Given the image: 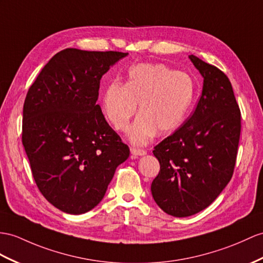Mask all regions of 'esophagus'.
Here are the masks:
<instances>
[{
	"label": "esophagus",
	"instance_id": "1",
	"mask_svg": "<svg viewBox=\"0 0 263 263\" xmlns=\"http://www.w3.org/2000/svg\"><path fill=\"white\" fill-rule=\"evenodd\" d=\"M130 152H132V155L134 157L136 156H144L147 154V152L145 149H142V148H130Z\"/></svg>",
	"mask_w": 263,
	"mask_h": 263
}]
</instances>
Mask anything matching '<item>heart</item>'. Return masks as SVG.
<instances>
[{"label": "heart", "mask_w": 263, "mask_h": 263, "mask_svg": "<svg viewBox=\"0 0 263 263\" xmlns=\"http://www.w3.org/2000/svg\"><path fill=\"white\" fill-rule=\"evenodd\" d=\"M194 99L191 77L162 63H138L128 71L126 83L114 81L106 87L101 109L115 129L125 130L130 118L139 116L128 132L135 145H145L157 130L166 134L176 130L183 123Z\"/></svg>", "instance_id": "b5f03b06"}]
</instances>
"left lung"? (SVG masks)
I'll list each match as a JSON object with an SVG mask.
<instances>
[{"instance_id": "left-lung-1", "label": "left lung", "mask_w": 263, "mask_h": 263, "mask_svg": "<svg viewBox=\"0 0 263 263\" xmlns=\"http://www.w3.org/2000/svg\"><path fill=\"white\" fill-rule=\"evenodd\" d=\"M190 59L204 79L201 97L186 121L153 151L161 170L152 195L176 217L206 209L227 186L241 133V111L227 74L193 54Z\"/></svg>"}]
</instances>
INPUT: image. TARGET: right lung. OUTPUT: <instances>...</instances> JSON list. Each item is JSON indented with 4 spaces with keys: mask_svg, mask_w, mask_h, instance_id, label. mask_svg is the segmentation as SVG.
Masks as SVG:
<instances>
[{
    "mask_svg": "<svg viewBox=\"0 0 263 263\" xmlns=\"http://www.w3.org/2000/svg\"><path fill=\"white\" fill-rule=\"evenodd\" d=\"M128 53L68 48L51 58L23 105L22 144L37 189L62 212L82 214L104 198L129 147L97 105L100 79Z\"/></svg>",
    "mask_w": 263,
    "mask_h": 263,
    "instance_id": "add662e5",
    "label": "right lung"
}]
</instances>
